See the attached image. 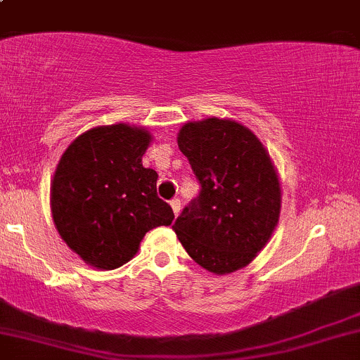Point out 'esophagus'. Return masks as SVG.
Segmentation results:
<instances>
[{
  "label": "esophagus",
  "instance_id": "esophagus-1",
  "mask_svg": "<svg viewBox=\"0 0 360 360\" xmlns=\"http://www.w3.org/2000/svg\"><path fill=\"white\" fill-rule=\"evenodd\" d=\"M171 207H172V212H174V215H179V212H181V200H177V198H174V200H171Z\"/></svg>",
  "mask_w": 360,
  "mask_h": 360
}]
</instances>
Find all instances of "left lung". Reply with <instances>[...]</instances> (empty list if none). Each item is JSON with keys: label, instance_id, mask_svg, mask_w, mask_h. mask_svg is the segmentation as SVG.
<instances>
[{"label": "left lung", "instance_id": "8db88e82", "mask_svg": "<svg viewBox=\"0 0 360 360\" xmlns=\"http://www.w3.org/2000/svg\"><path fill=\"white\" fill-rule=\"evenodd\" d=\"M179 150L200 183V195L172 231L200 266L217 275L250 264L271 238L280 215V184L270 155L236 121L188 122Z\"/></svg>", "mask_w": 360, "mask_h": 360}]
</instances>
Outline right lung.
<instances>
[{"instance_id":"1","label":"right lung","mask_w":360,"mask_h":360,"mask_svg":"<svg viewBox=\"0 0 360 360\" xmlns=\"http://www.w3.org/2000/svg\"><path fill=\"white\" fill-rule=\"evenodd\" d=\"M150 133L128 124L94 128L66 148L51 186L63 240L92 266L112 270L136 255L141 239L171 225V205L157 196V172L143 167Z\"/></svg>"}]
</instances>
